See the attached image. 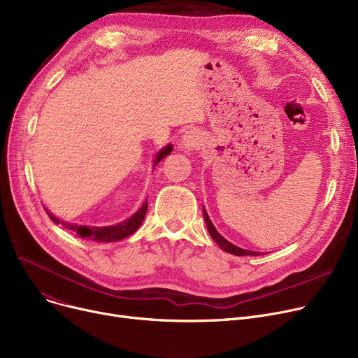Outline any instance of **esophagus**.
<instances>
[{
    "label": "esophagus",
    "mask_w": 358,
    "mask_h": 358,
    "mask_svg": "<svg viewBox=\"0 0 358 358\" xmlns=\"http://www.w3.org/2000/svg\"><path fill=\"white\" fill-rule=\"evenodd\" d=\"M181 148L187 149V150H194L199 149L203 145V135L197 129H192L187 130L185 134L181 138Z\"/></svg>",
    "instance_id": "obj_1"
}]
</instances>
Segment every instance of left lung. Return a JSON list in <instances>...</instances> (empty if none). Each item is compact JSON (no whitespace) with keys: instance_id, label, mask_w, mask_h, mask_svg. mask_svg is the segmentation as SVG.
<instances>
[{"instance_id":"8db88e82","label":"left lung","mask_w":358,"mask_h":358,"mask_svg":"<svg viewBox=\"0 0 358 358\" xmlns=\"http://www.w3.org/2000/svg\"><path fill=\"white\" fill-rule=\"evenodd\" d=\"M203 216H204L206 224H208V229H209L210 236L213 238V241L217 243V245H219L223 251H227V252L234 254V255H261L259 252L248 251V250H242V248H239V247L234 245V243H231L229 241L224 239V238H223V236L216 231V228L213 227V223H212V222H210V219H209V215L206 213V210H204V209H203Z\"/></svg>"}]
</instances>
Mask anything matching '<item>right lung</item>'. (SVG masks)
Wrapping results in <instances>:
<instances>
[{
    "label": "right lung",
    "mask_w": 358,
    "mask_h": 358,
    "mask_svg": "<svg viewBox=\"0 0 358 358\" xmlns=\"http://www.w3.org/2000/svg\"><path fill=\"white\" fill-rule=\"evenodd\" d=\"M173 150V145H166L165 148H162L157 158H155V165L165 158L166 155L171 154ZM148 210V199L145 200V203L141 206V209L135 213L131 215L127 220L120 222L117 224H113V227H103V228H94V227H83V224H73V223H68V222H62L59 220L56 216H53L49 210H46L48 216L58 224H62L64 228L77 232L80 238L84 239H91V241H96V242H115V241H120L129 235H131L134 232L138 231V228L141 227V223L145 219Z\"/></svg>",
    "instance_id": "1"
}]
</instances>
